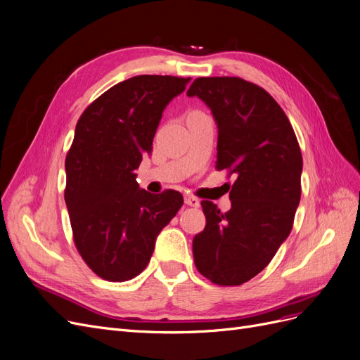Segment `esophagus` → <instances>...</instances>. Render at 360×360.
Returning a JSON list of instances; mask_svg holds the SVG:
<instances>
[{"instance_id": "1", "label": "esophagus", "mask_w": 360, "mask_h": 360, "mask_svg": "<svg viewBox=\"0 0 360 360\" xmlns=\"http://www.w3.org/2000/svg\"><path fill=\"white\" fill-rule=\"evenodd\" d=\"M184 204L191 207H200V200L191 197V195H184Z\"/></svg>"}]
</instances>
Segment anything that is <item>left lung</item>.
<instances>
[{"instance_id": "left-lung-1", "label": "left lung", "mask_w": 360, "mask_h": 360, "mask_svg": "<svg viewBox=\"0 0 360 360\" xmlns=\"http://www.w3.org/2000/svg\"><path fill=\"white\" fill-rule=\"evenodd\" d=\"M217 124L216 169L236 174L231 209L201 201L205 228L193 237L198 271L216 285L257 276L288 237L300 201L302 153L290 120L264 89L236 76L197 78L188 90Z\"/></svg>"}]
</instances>
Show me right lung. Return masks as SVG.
<instances>
[{"label": "right lung", "mask_w": 360, "mask_h": 360, "mask_svg": "<svg viewBox=\"0 0 360 360\" xmlns=\"http://www.w3.org/2000/svg\"><path fill=\"white\" fill-rule=\"evenodd\" d=\"M191 78L139 75L86 106L66 156L64 200L75 246L97 276L123 282L143 271L180 207L177 191L150 193L135 169L151 153L167 105Z\"/></svg>", "instance_id": "right-lung-1"}]
</instances>
